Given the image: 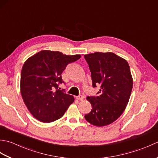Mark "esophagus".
<instances>
[{
	"instance_id": "34e87169",
	"label": "esophagus",
	"mask_w": 158,
	"mask_h": 158,
	"mask_svg": "<svg viewBox=\"0 0 158 158\" xmlns=\"http://www.w3.org/2000/svg\"><path fill=\"white\" fill-rule=\"evenodd\" d=\"M76 99L78 100H83V99H84V96L79 95L78 96H76Z\"/></svg>"
}]
</instances>
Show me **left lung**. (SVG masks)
Here are the masks:
<instances>
[{
    "label": "left lung",
    "instance_id": "1",
    "mask_svg": "<svg viewBox=\"0 0 158 158\" xmlns=\"http://www.w3.org/2000/svg\"><path fill=\"white\" fill-rule=\"evenodd\" d=\"M92 74V85H100L97 96H88L92 109L85 115L94 126L102 127L115 122L125 110L133 86L128 63L112 52L84 55Z\"/></svg>",
    "mask_w": 158,
    "mask_h": 158
}]
</instances>
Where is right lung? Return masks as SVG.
I'll return each mask as SVG.
<instances>
[{
    "label": "right lung",
    "instance_id": "1",
    "mask_svg": "<svg viewBox=\"0 0 158 158\" xmlns=\"http://www.w3.org/2000/svg\"><path fill=\"white\" fill-rule=\"evenodd\" d=\"M81 55H64L60 52L42 50L23 64L20 79V92L23 102L36 119L50 123L64 115L74 102L73 96L58 89L61 75L69 63Z\"/></svg>",
    "mask_w": 158,
    "mask_h": 158
}]
</instances>
